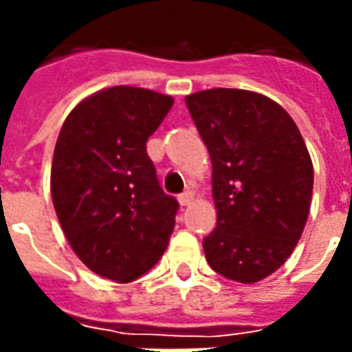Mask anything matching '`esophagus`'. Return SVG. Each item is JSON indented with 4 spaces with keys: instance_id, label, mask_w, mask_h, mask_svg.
<instances>
[{
    "instance_id": "1",
    "label": "esophagus",
    "mask_w": 352,
    "mask_h": 352,
    "mask_svg": "<svg viewBox=\"0 0 352 352\" xmlns=\"http://www.w3.org/2000/svg\"><path fill=\"white\" fill-rule=\"evenodd\" d=\"M192 199H194V194H192L190 190H186V192H182V194L178 196L180 206H190V204H192Z\"/></svg>"
}]
</instances>
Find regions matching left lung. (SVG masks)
<instances>
[{"label": "left lung", "instance_id": "obj_1", "mask_svg": "<svg viewBox=\"0 0 352 352\" xmlns=\"http://www.w3.org/2000/svg\"><path fill=\"white\" fill-rule=\"evenodd\" d=\"M213 166L217 225L204 239L210 266L252 284L278 270L307 221L314 166L292 117L247 89H204L186 98Z\"/></svg>", "mask_w": 352, "mask_h": 352}]
</instances>
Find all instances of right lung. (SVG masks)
Wrapping results in <instances>:
<instances>
[{
	"mask_svg": "<svg viewBox=\"0 0 352 352\" xmlns=\"http://www.w3.org/2000/svg\"><path fill=\"white\" fill-rule=\"evenodd\" d=\"M174 100L116 86L66 117L52 156L50 192L62 231L91 272L131 282L168 245L180 204L164 194L146 141Z\"/></svg>",
	"mask_w": 352,
	"mask_h": 352,
	"instance_id": "right-lung-1",
	"label": "right lung"
}]
</instances>
